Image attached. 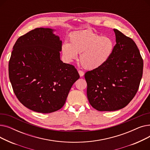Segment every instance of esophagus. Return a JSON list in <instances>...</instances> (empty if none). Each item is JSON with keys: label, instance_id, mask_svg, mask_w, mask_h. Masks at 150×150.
Returning <instances> with one entry per match:
<instances>
[{"label": "esophagus", "instance_id": "esophagus-1", "mask_svg": "<svg viewBox=\"0 0 150 150\" xmlns=\"http://www.w3.org/2000/svg\"><path fill=\"white\" fill-rule=\"evenodd\" d=\"M78 73H79V75H80V76H83L84 75V74L83 71H82V70H78Z\"/></svg>", "mask_w": 150, "mask_h": 150}]
</instances>
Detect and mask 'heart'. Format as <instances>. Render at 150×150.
<instances>
[{"instance_id":"b5f03b06","label":"heart","mask_w":150,"mask_h":150,"mask_svg":"<svg viewBox=\"0 0 150 150\" xmlns=\"http://www.w3.org/2000/svg\"><path fill=\"white\" fill-rule=\"evenodd\" d=\"M114 42L109 36H101L89 30L78 31L70 36L69 43L62 45L64 58L71 61L80 53V62L88 70L100 67L111 58Z\"/></svg>"}]
</instances>
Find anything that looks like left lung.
Returning a JSON list of instances; mask_svg holds the SVG:
<instances>
[{"instance_id":"8db88e82","label":"left lung","mask_w":150,"mask_h":150,"mask_svg":"<svg viewBox=\"0 0 150 150\" xmlns=\"http://www.w3.org/2000/svg\"><path fill=\"white\" fill-rule=\"evenodd\" d=\"M114 31L116 44L111 58L84 75L89 103L100 111L127 106L136 96L143 74V59L134 41L118 30Z\"/></svg>"}]
</instances>
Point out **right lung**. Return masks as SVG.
<instances>
[{
  "mask_svg": "<svg viewBox=\"0 0 150 150\" xmlns=\"http://www.w3.org/2000/svg\"><path fill=\"white\" fill-rule=\"evenodd\" d=\"M50 28H36L20 36L9 61L10 80L21 103L33 111L50 113L64 105L80 75L60 59L62 41Z\"/></svg>",
  "mask_w": 150,
  "mask_h": 150,
  "instance_id": "1",
  "label": "right lung"
}]
</instances>
